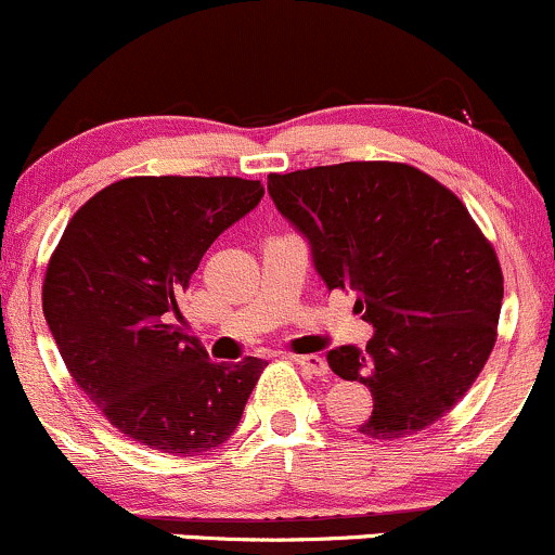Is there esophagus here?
<instances>
[{
    "label": "esophagus",
    "mask_w": 555,
    "mask_h": 555,
    "mask_svg": "<svg viewBox=\"0 0 555 555\" xmlns=\"http://www.w3.org/2000/svg\"><path fill=\"white\" fill-rule=\"evenodd\" d=\"M292 360L310 375H328V365L321 354H292Z\"/></svg>",
    "instance_id": "1"
}]
</instances>
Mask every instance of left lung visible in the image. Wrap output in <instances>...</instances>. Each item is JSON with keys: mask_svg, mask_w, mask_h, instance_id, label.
<instances>
[{"mask_svg": "<svg viewBox=\"0 0 555 555\" xmlns=\"http://www.w3.org/2000/svg\"><path fill=\"white\" fill-rule=\"evenodd\" d=\"M279 214L310 242L328 289L358 292L375 328L328 367L371 388L360 433L397 441L441 420L493 352L503 273L464 203L410 164L347 162L269 175Z\"/></svg>", "mask_w": 555, "mask_h": 555, "instance_id": "8db88e82", "label": "left lung"}]
</instances>
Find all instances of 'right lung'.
Listing matches in <instances>:
<instances>
[{"mask_svg":"<svg viewBox=\"0 0 555 555\" xmlns=\"http://www.w3.org/2000/svg\"><path fill=\"white\" fill-rule=\"evenodd\" d=\"M263 197L240 177H127L56 245L43 315L80 391L132 441L195 456L229 441L269 362H211L180 299L208 247Z\"/></svg>","mask_w":555,"mask_h":555,"instance_id":"add662e5","label":"right lung"}]
</instances>
